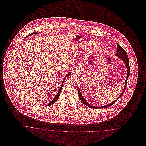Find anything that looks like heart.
<instances>
[{
  "label": "heart",
  "instance_id": "1",
  "mask_svg": "<svg viewBox=\"0 0 146 146\" xmlns=\"http://www.w3.org/2000/svg\"><path fill=\"white\" fill-rule=\"evenodd\" d=\"M96 42L97 44H98V41H96V42Z\"/></svg>",
  "mask_w": 146,
  "mask_h": 146
}]
</instances>
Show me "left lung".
<instances>
[{"label":"left lung","instance_id":"8db88e82","mask_svg":"<svg viewBox=\"0 0 146 146\" xmlns=\"http://www.w3.org/2000/svg\"><path fill=\"white\" fill-rule=\"evenodd\" d=\"M117 52L115 55L118 56L119 58H120L121 60H122L123 61V62L125 63V66H126V69H127L126 70H127V76H126V81H125V88H124V90L123 91L122 93L121 94V95L119 96V97H118L116 100H115L114 102H111V104H110L106 105V106H101V107H95V106H94L91 105L90 104H89L88 102H87L85 101V100L84 99V98L83 97L80 91L78 89V92L79 96L80 97V99L81 100V101H82V102L84 104H85L86 106H88V107H89L90 108L99 109V108H107V107H110V106H111L113 104H114L118 100V99L123 95V94H124V92L125 91V89H126V83H127V78H129V76H130V66H129V58H128L129 57H128V55H127L126 52L119 45V44H118V43L117 44Z\"/></svg>","mask_w":146,"mask_h":146}]
</instances>
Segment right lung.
<instances>
[{
	"label": "right lung",
	"instance_id": "add662e5",
	"mask_svg": "<svg viewBox=\"0 0 146 146\" xmlns=\"http://www.w3.org/2000/svg\"><path fill=\"white\" fill-rule=\"evenodd\" d=\"M36 33H36V32H33V33H31V34H30L29 35H28V36H29V35H33V34H36ZM70 76V73H68L67 74V76H66L64 77V78L63 79V80L62 83V85H61V88H60V89H59V91H58V93H57V94L56 95V96L48 104H47V106H49V105H51V104H54L55 102L56 101L58 100V97L60 96V92H61V89H62V88L63 85V83H64V79L66 78V77L68 76Z\"/></svg>",
	"mask_w": 146,
	"mask_h": 146
}]
</instances>
